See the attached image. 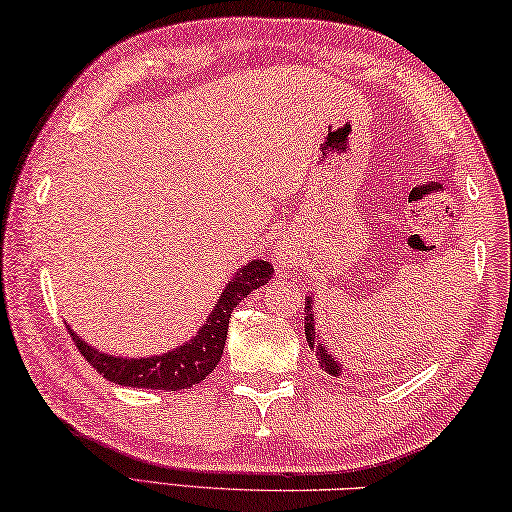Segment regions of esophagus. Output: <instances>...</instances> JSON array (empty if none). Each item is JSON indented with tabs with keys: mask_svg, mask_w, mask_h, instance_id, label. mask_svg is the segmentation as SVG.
Wrapping results in <instances>:
<instances>
[{
	"mask_svg": "<svg viewBox=\"0 0 512 512\" xmlns=\"http://www.w3.org/2000/svg\"><path fill=\"white\" fill-rule=\"evenodd\" d=\"M297 258H299V249L294 247L292 242H281L274 251V261L279 263V267H290L297 263Z\"/></svg>",
	"mask_w": 512,
	"mask_h": 512,
	"instance_id": "obj_1",
	"label": "esophagus"
}]
</instances>
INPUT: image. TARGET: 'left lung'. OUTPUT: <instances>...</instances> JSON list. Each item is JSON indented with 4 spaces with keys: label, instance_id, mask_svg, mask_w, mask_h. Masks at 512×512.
Instances as JSON below:
<instances>
[{
    "label": "left lung",
    "instance_id": "1",
    "mask_svg": "<svg viewBox=\"0 0 512 512\" xmlns=\"http://www.w3.org/2000/svg\"><path fill=\"white\" fill-rule=\"evenodd\" d=\"M303 326H306L308 346L312 348V351H315L321 369H324L328 375H333V378H342V375L346 373L344 364L339 362L333 353H330L328 342H326V339H321V333H319L317 312H315V294L306 297V317H303Z\"/></svg>",
    "mask_w": 512,
    "mask_h": 512
}]
</instances>
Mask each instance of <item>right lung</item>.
<instances>
[{
  "label": "right lung",
  "instance_id": "right-lung-1",
  "mask_svg": "<svg viewBox=\"0 0 512 512\" xmlns=\"http://www.w3.org/2000/svg\"><path fill=\"white\" fill-rule=\"evenodd\" d=\"M274 267L272 263L261 261H249L238 272L233 274V279L224 285L222 294L215 301L213 310L209 312L204 324L197 330L188 342L182 346L170 348L168 353L152 355V357H121L110 355L87 344L83 337H78L74 330H69L71 339L78 346V351L83 353L85 360L94 366V369L103 375L105 380L121 387H134V389H159V391H179V389H191L193 384L206 380L215 366H218L222 351H224V339H227L229 319L233 308L238 303L258 288L272 279Z\"/></svg>",
  "mask_w": 512,
  "mask_h": 512
}]
</instances>
